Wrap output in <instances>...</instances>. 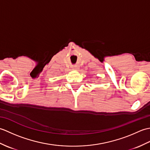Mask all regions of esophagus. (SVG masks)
Returning <instances> with one entry per match:
<instances>
[{"label": "esophagus", "instance_id": "34e87169", "mask_svg": "<svg viewBox=\"0 0 150 150\" xmlns=\"http://www.w3.org/2000/svg\"><path fill=\"white\" fill-rule=\"evenodd\" d=\"M77 69H78V68H77V66H73L72 67V69L73 70H77Z\"/></svg>", "mask_w": 150, "mask_h": 150}]
</instances>
